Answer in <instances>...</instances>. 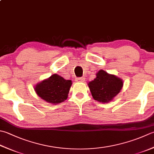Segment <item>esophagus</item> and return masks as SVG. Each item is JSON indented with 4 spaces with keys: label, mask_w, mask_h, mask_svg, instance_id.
<instances>
[{
    "label": "esophagus",
    "mask_w": 154,
    "mask_h": 154,
    "mask_svg": "<svg viewBox=\"0 0 154 154\" xmlns=\"http://www.w3.org/2000/svg\"><path fill=\"white\" fill-rule=\"evenodd\" d=\"M75 81H77V82H83L85 79H84V77H77Z\"/></svg>",
    "instance_id": "esophagus-1"
}]
</instances>
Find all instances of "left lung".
<instances>
[{"instance_id": "8db88e82", "label": "left lung", "mask_w": 154, "mask_h": 154, "mask_svg": "<svg viewBox=\"0 0 154 154\" xmlns=\"http://www.w3.org/2000/svg\"><path fill=\"white\" fill-rule=\"evenodd\" d=\"M96 76L95 79L88 84L93 99L101 103L111 101L121 91L122 80L103 70L99 71Z\"/></svg>"}]
</instances>
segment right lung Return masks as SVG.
Returning a JSON list of instances; mask_svg holds the SVG:
<instances>
[{
  "label": "right lung",
  "instance_id": "1",
  "mask_svg": "<svg viewBox=\"0 0 154 154\" xmlns=\"http://www.w3.org/2000/svg\"><path fill=\"white\" fill-rule=\"evenodd\" d=\"M71 85V80L55 74L36 85L35 91L48 103L57 104L67 99Z\"/></svg>",
  "mask_w": 154,
  "mask_h": 154
}]
</instances>
